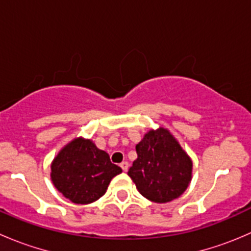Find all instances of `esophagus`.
<instances>
[{
  "mask_svg": "<svg viewBox=\"0 0 251 251\" xmlns=\"http://www.w3.org/2000/svg\"><path fill=\"white\" fill-rule=\"evenodd\" d=\"M120 168L123 169L124 173H126V171L128 170V163H127V161H123V163L120 164Z\"/></svg>",
  "mask_w": 251,
  "mask_h": 251,
  "instance_id": "34e87169",
  "label": "esophagus"
}]
</instances>
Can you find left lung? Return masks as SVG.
Returning <instances> with one entry per match:
<instances>
[{"label": "left lung", "instance_id": "1", "mask_svg": "<svg viewBox=\"0 0 251 251\" xmlns=\"http://www.w3.org/2000/svg\"><path fill=\"white\" fill-rule=\"evenodd\" d=\"M137 159L127 175L138 192L154 203H169L184 193L192 181L193 161L170 130H149L136 146Z\"/></svg>", "mask_w": 251, "mask_h": 251}]
</instances>
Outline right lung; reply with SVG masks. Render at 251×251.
Segmentation results:
<instances>
[{
    "instance_id": "1",
    "label": "right lung",
    "mask_w": 251,
    "mask_h": 251,
    "mask_svg": "<svg viewBox=\"0 0 251 251\" xmlns=\"http://www.w3.org/2000/svg\"><path fill=\"white\" fill-rule=\"evenodd\" d=\"M123 173L109 154L93 141L77 137L65 144L50 164V181L59 193L75 204H90L107 192L113 177Z\"/></svg>"
}]
</instances>
